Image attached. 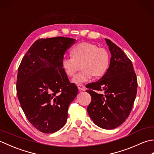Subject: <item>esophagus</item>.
<instances>
[{
    "instance_id": "34e87169",
    "label": "esophagus",
    "mask_w": 154,
    "mask_h": 154,
    "mask_svg": "<svg viewBox=\"0 0 154 154\" xmlns=\"http://www.w3.org/2000/svg\"><path fill=\"white\" fill-rule=\"evenodd\" d=\"M78 89L79 91H85L86 88L83 85H78Z\"/></svg>"
}]
</instances>
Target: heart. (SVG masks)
I'll list each match as a JSON object with an SVG mask.
<instances>
[{
	"instance_id": "1",
	"label": "heart",
	"mask_w": 154,
	"mask_h": 154,
	"mask_svg": "<svg viewBox=\"0 0 154 154\" xmlns=\"http://www.w3.org/2000/svg\"><path fill=\"white\" fill-rule=\"evenodd\" d=\"M71 57H63L61 66L69 77L73 76L81 64L83 71L73 79V82L81 84L92 77H102L106 73L110 64L109 54L105 49L90 42H80L71 50Z\"/></svg>"
}]
</instances>
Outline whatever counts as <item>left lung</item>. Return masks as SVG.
Instances as JSON below:
<instances>
[{
	"label": "left lung",
	"instance_id": "obj_1",
	"mask_svg": "<svg viewBox=\"0 0 154 154\" xmlns=\"http://www.w3.org/2000/svg\"><path fill=\"white\" fill-rule=\"evenodd\" d=\"M105 41L112 57L101 79L86 85L89 89L86 92L91 97L87 112L96 125L111 130L128 117L136 97L138 81L130 59L112 42Z\"/></svg>",
	"mask_w": 154,
	"mask_h": 154
}]
</instances>
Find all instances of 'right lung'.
I'll use <instances>...</instances> for the list:
<instances>
[{
  "instance_id": "right-lung-1",
  "label": "right lung",
  "mask_w": 154,
  "mask_h": 154,
  "mask_svg": "<svg viewBox=\"0 0 154 154\" xmlns=\"http://www.w3.org/2000/svg\"><path fill=\"white\" fill-rule=\"evenodd\" d=\"M75 39H39L19 65L16 92L28 121L43 133L60 130L67 120L68 108L78 93L61 66V61Z\"/></svg>"
}]
</instances>
